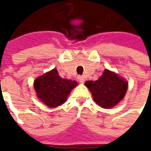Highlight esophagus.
Segmentation results:
<instances>
[{"label": "esophagus", "mask_w": 151, "mask_h": 151, "mask_svg": "<svg viewBox=\"0 0 151 151\" xmlns=\"http://www.w3.org/2000/svg\"><path fill=\"white\" fill-rule=\"evenodd\" d=\"M78 81H79V82H80V83H83V82H84V77H83V76H78Z\"/></svg>", "instance_id": "34e87169"}]
</instances>
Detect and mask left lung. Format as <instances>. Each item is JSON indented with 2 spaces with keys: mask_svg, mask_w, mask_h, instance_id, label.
Wrapping results in <instances>:
<instances>
[{
  "mask_svg": "<svg viewBox=\"0 0 151 151\" xmlns=\"http://www.w3.org/2000/svg\"><path fill=\"white\" fill-rule=\"evenodd\" d=\"M85 85L92 94L96 104L103 108L116 106L125 96L128 81L116 73L105 70L96 81H88Z\"/></svg>",
  "mask_w": 151,
  "mask_h": 151,
  "instance_id": "left-lung-1",
  "label": "left lung"
}]
</instances>
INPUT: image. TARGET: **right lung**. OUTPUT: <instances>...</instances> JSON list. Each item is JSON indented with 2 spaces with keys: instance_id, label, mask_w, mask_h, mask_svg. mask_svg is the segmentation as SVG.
Masks as SVG:
<instances>
[{
  "instance_id": "1",
  "label": "right lung",
  "mask_w": 151,
  "mask_h": 151,
  "mask_svg": "<svg viewBox=\"0 0 151 151\" xmlns=\"http://www.w3.org/2000/svg\"><path fill=\"white\" fill-rule=\"evenodd\" d=\"M76 86V81L61 78L56 69L34 81V89L38 98L49 107H56L65 103L68 95Z\"/></svg>"
}]
</instances>
